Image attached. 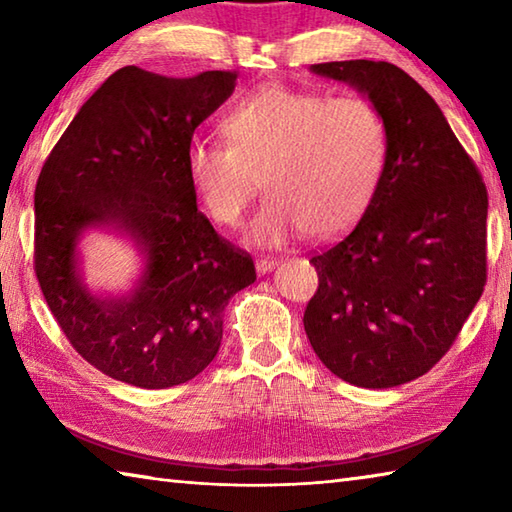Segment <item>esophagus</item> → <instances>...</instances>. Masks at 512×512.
Listing matches in <instances>:
<instances>
[{"mask_svg":"<svg viewBox=\"0 0 512 512\" xmlns=\"http://www.w3.org/2000/svg\"><path fill=\"white\" fill-rule=\"evenodd\" d=\"M278 265V258H269V256H265V258H256V269L260 274H267V272H272V269Z\"/></svg>","mask_w":512,"mask_h":512,"instance_id":"obj_1","label":"esophagus"}]
</instances>
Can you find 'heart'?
<instances>
[{
	"instance_id": "1",
	"label": "heart",
	"mask_w": 512,
	"mask_h": 512,
	"mask_svg": "<svg viewBox=\"0 0 512 512\" xmlns=\"http://www.w3.org/2000/svg\"><path fill=\"white\" fill-rule=\"evenodd\" d=\"M223 133L227 144L189 142V187L214 223L236 227L263 173L269 196L249 225L258 245L283 243L305 229L332 236L350 227L388 165V124L359 95L263 86L225 115Z\"/></svg>"
}]
</instances>
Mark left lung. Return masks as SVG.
Wrapping results in <instances>:
<instances>
[{"instance_id": "obj_1", "label": "left lung", "mask_w": 512, "mask_h": 512, "mask_svg": "<svg viewBox=\"0 0 512 512\" xmlns=\"http://www.w3.org/2000/svg\"><path fill=\"white\" fill-rule=\"evenodd\" d=\"M365 93L388 124L381 185L350 234L312 254L303 325L318 359L359 388L441 361L486 285L488 191L441 109L390 62L312 64Z\"/></svg>"}]
</instances>
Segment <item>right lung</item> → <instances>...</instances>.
<instances>
[{
	"mask_svg": "<svg viewBox=\"0 0 512 512\" xmlns=\"http://www.w3.org/2000/svg\"><path fill=\"white\" fill-rule=\"evenodd\" d=\"M236 73L115 71L48 153L35 187V274L75 352L115 381L165 390L218 354L229 298L256 281L245 249L198 211L185 153ZM127 230L148 256L131 297L98 299L76 276L84 228Z\"/></svg>",
	"mask_w": 512,
	"mask_h": 512,
	"instance_id": "1",
	"label": "right lung"
}]
</instances>
